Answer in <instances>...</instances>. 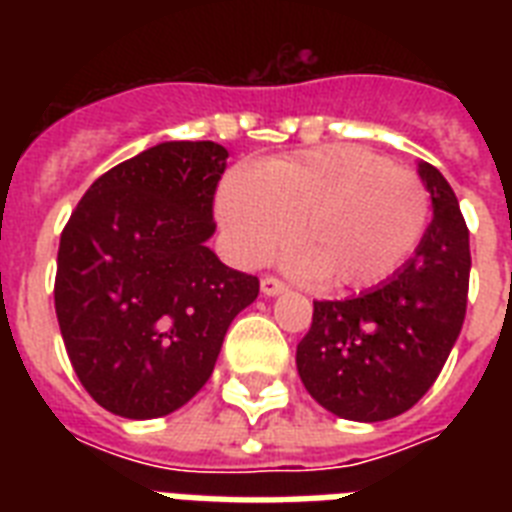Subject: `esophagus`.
I'll list each match as a JSON object with an SVG mask.
<instances>
[{
	"label": "esophagus",
	"mask_w": 512,
	"mask_h": 512,
	"mask_svg": "<svg viewBox=\"0 0 512 512\" xmlns=\"http://www.w3.org/2000/svg\"><path fill=\"white\" fill-rule=\"evenodd\" d=\"M260 289H263V295L276 297V295H281L284 289H287V284H284L281 279H276V276H263V281H260Z\"/></svg>",
	"instance_id": "1"
}]
</instances>
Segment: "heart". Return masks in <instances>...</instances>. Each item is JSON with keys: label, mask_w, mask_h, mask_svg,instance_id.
Segmentation results:
<instances>
[{"label": "heart", "mask_w": 512, "mask_h": 512, "mask_svg": "<svg viewBox=\"0 0 512 512\" xmlns=\"http://www.w3.org/2000/svg\"><path fill=\"white\" fill-rule=\"evenodd\" d=\"M430 209L417 172L353 143L239 167L217 191V220L236 263H265L295 236L289 265L297 273L350 289L401 271L428 233Z\"/></svg>", "instance_id": "obj_1"}]
</instances>
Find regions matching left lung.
Listing matches in <instances>:
<instances>
[{
	"mask_svg": "<svg viewBox=\"0 0 512 512\" xmlns=\"http://www.w3.org/2000/svg\"><path fill=\"white\" fill-rule=\"evenodd\" d=\"M433 220L414 257L385 284L350 300H316L297 372L324 409L356 422L412 409L460 337L470 281L468 225L446 177L420 162Z\"/></svg>",
	"mask_w": 512,
	"mask_h": 512,
	"instance_id": "obj_1",
	"label": "left lung"
}]
</instances>
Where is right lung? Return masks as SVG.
Instances as JSON below:
<instances>
[{
	"label": "right lung",
	"instance_id": "right-lung-1",
	"mask_svg": "<svg viewBox=\"0 0 512 512\" xmlns=\"http://www.w3.org/2000/svg\"><path fill=\"white\" fill-rule=\"evenodd\" d=\"M225 159L212 140L159 143L100 175L60 233V335L84 390L119 417L188 404L260 292L207 247Z\"/></svg>",
	"mask_w": 512,
	"mask_h": 512
}]
</instances>
